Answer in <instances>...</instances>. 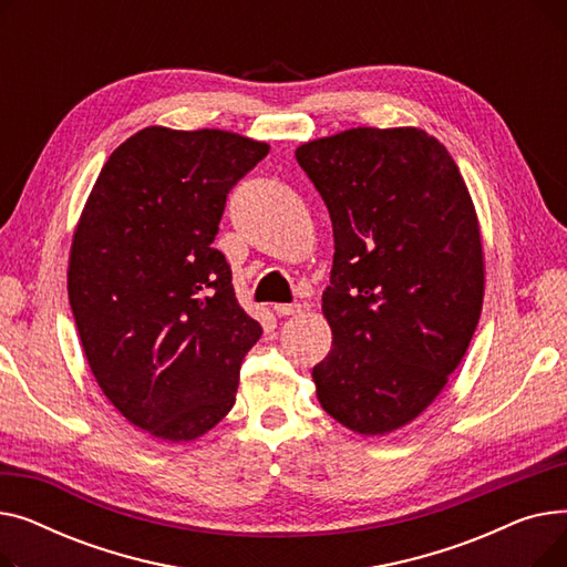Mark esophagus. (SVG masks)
<instances>
[{
	"label": "esophagus",
	"mask_w": 567,
	"mask_h": 567,
	"mask_svg": "<svg viewBox=\"0 0 567 567\" xmlns=\"http://www.w3.org/2000/svg\"><path fill=\"white\" fill-rule=\"evenodd\" d=\"M274 310L278 317H291V315L301 312V306L299 303H276Z\"/></svg>",
	"instance_id": "1"
}]
</instances>
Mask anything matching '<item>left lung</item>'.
Instances as JSON below:
<instances>
[{"mask_svg": "<svg viewBox=\"0 0 567 567\" xmlns=\"http://www.w3.org/2000/svg\"><path fill=\"white\" fill-rule=\"evenodd\" d=\"M296 161L336 244L319 404L363 436L395 432L439 398L478 326V214L449 148L423 128H349L301 144Z\"/></svg>", "mask_w": 567, "mask_h": 567, "instance_id": "1", "label": "left lung"}]
</instances>
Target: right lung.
<instances>
[{
  "label": "right lung",
  "instance_id": "add662e5",
  "mask_svg": "<svg viewBox=\"0 0 567 567\" xmlns=\"http://www.w3.org/2000/svg\"><path fill=\"white\" fill-rule=\"evenodd\" d=\"M266 142L148 126L118 144L89 193L69 255V301L103 395L148 436L186 443L236 400L261 326L214 248L231 186Z\"/></svg>",
  "mask_w": 567,
  "mask_h": 567
}]
</instances>
